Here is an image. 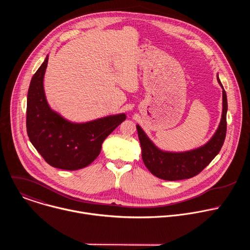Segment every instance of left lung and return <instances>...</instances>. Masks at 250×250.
Wrapping results in <instances>:
<instances>
[{"instance_id":"left-lung-1","label":"left lung","mask_w":250,"mask_h":250,"mask_svg":"<svg viewBox=\"0 0 250 250\" xmlns=\"http://www.w3.org/2000/svg\"><path fill=\"white\" fill-rule=\"evenodd\" d=\"M217 78L223 88V115L215 135L204 146L187 152H164L152 144L139 125H136L142 160L154 176L167 181L189 179L202 172L222 149L227 134L228 100L219 76Z\"/></svg>"}]
</instances>
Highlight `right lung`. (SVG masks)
<instances>
[{"label":"right lung","mask_w":250,"mask_h":250,"mask_svg":"<svg viewBox=\"0 0 250 250\" xmlns=\"http://www.w3.org/2000/svg\"><path fill=\"white\" fill-rule=\"evenodd\" d=\"M48 57L32 76L27 92L26 131L32 146L52 167L78 170L100 154L103 141L125 120L116 115L85 124L70 123L53 112L46 102L43 77Z\"/></svg>","instance_id":"obj_1"}]
</instances>
